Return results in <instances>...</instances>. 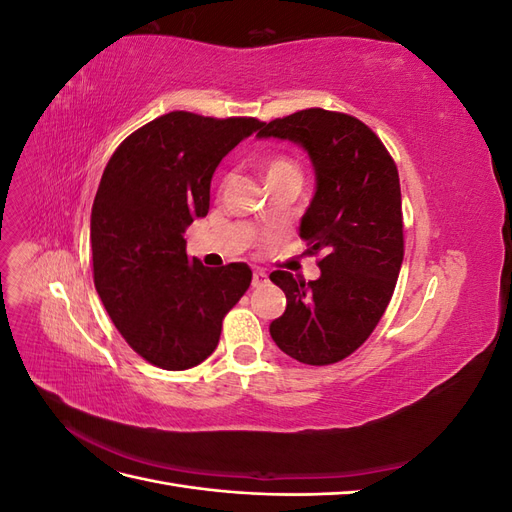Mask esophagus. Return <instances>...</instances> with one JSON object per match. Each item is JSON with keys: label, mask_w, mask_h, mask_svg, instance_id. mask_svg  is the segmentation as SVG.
I'll return each instance as SVG.
<instances>
[{"label": "esophagus", "mask_w": 512, "mask_h": 512, "mask_svg": "<svg viewBox=\"0 0 512 512\" xmlns=\"http://www.w3.org/2000/svg\"><path fill=\"white\" fill-rule=\"evenodd\" d=\"M267 284V273L265 271H254L252 275V286L258 288V286H265Z\"/></svg>", "instance_id": "esophagus-1"}]
</instances>
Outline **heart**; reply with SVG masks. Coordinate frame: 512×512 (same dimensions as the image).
<instances>
[{
  "mask_svg": "<svg viewBox=\"0 0 512 512\" xmlns=\"http://www.w3.org/2000/svg\"><path fill=\"white\" fill-rule=\"evenodd\" d=\"M262 168H265L267 181H277V179H288V177H301L299 166L286 153H271L265 160H262Z\"/></svg>",
  "mask_w": 512,
  "mask_h": 512,
  "instance_id": "heart-1",
  "label": "heart"
}]
</instances>
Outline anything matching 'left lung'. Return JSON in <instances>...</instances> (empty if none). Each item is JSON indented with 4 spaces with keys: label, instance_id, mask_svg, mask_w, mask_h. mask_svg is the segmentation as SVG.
<instances>
[{
    "label": "left lung",
    "instance_id": "1",
    "mask_svg": "<svg viewBox=\"0 0 512 512\" xmlns=\"http://www.w3.org/2000/svg\"><path fill=\"white\" fill-rule=\"evenodd\" d=\"M307 149L316 194L301 220L307 254H322L320 277L273 271L286 312L271 322L282 352L305 365L346 359L374 333L404 262V215L395 160L376 132L346 113L305 108L262 126Z\"/></svg>",
    "mask_w": 512,
    "mask_h": 512
}]
</instances>
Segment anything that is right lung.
I'll return each instance as SVG.
<instances>
[{"instance_id":"add662e5","label":"right lung","mask_w":512,"mask_h":512,"mask_svg":"<svg viewBox=\"0 0 512 512\" xmlns=\"http://www.w3.org/2000/svg\"><path fill=\"white\" fill-rule=\"evenodd\" d=\"M260 126L173 111L132 132L104 168L91 207L94 284L121 337L151 365L203 363L252 284L243 262L209 269L190 258L183 232L209 213L222 158Z\"/></svg>"}]
</instances>
